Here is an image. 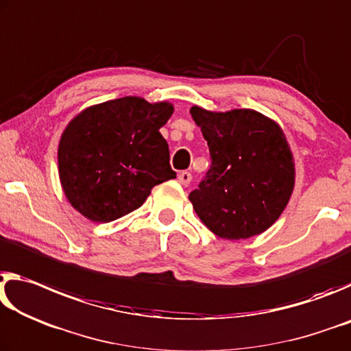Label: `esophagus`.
Listing matches in <instances>:
<instances>
[{"label": "esophagus", "mask_w": 351, "mask_h": 351, "mask_svg": "<svg viewBox=\"0 0 351 351\" xmlns=\"http://www.w3.org/2000/svg\"><path fill=\"white\" fill-rule=\"evenodd\" d=\"M177 179H179V182L182 183V185H189V183H191V180H193V176H191V172H188V171H182L179 176H177Z\"/></svg>", "instance_id": "esophagus-1"}]
</instances>
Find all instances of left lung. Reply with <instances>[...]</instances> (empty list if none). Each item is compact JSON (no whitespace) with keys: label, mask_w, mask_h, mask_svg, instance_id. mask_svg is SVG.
Instances as JSON below:
<instances>
[{"label":"left lung","mask_w":351,"mask_h":351,"mask_svg":"<svg viewBox=\"0 0 351 351\" xmlns=\"http://www.w3.org/2000/svg\"><path fill=\"white\" fill-rule=\"evenodd\" d=\"M189 113L208 143L211 166L193 208L222 239H247L274 226L294 191L295 163L283 129L252 108Z\"/></svg>","instance_id":"8db88e82"}]
</instances>
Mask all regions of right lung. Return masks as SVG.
Wrapping results in <instances>:
<instances>
[{
  "mask_svg": "<svg viewBox=\"0 0 351 351\" xmlns=\"http://www.w3.org/2000/svg\"><path fill=\"white\" fill-rule=\"evenodd\" d=\"M172 113L171 102L140 96L77 113L57 149L59 179L73 208L93 222H110L140 208L155 185L176 179L160 134Z\"/></svg>",
  "mask_w": 351,
  "mask_h": 351,
  "instance_id": "obj_1",
  "label": "right lung"
}]
</instances>
